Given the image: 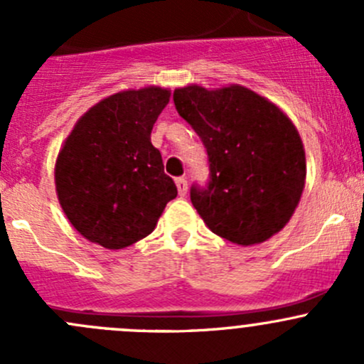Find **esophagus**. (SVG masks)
<instances>
[{"label":"esophagus","mask_w":364,"mask_h":364,"mask_svg":"<svg viewBox=\"0 0 364 364\" xmlns=\"http://www.w3.org/2000/svg\"><path fill=\"white\" fill-rule=\"evenodd\" d=\"M176 186H178L179 196L185 197L186 192H188V181H186L185 178H178V179H176Z\"/></svg>","instance_id":"1"}]
</instances>
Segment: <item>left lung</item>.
Masks as SVG:
<instances>
[{"mask_svg":"<svg viewBox=\"0 0 364 364\" xmlns=\"http://www.w3.org/2000/svg\"><path fill=\"white\" fill-rule=\"evenodd\" d=\"M172 100L208 153V183L190 188L205 225L243 247L284 229L306 176L303 142L291 119L241 86L179 87Z\"/></svg>","mask_w":364,"mask_h":364,"instance_id":"1","label":"left lung"}]
</instances>
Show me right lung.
Here are the masks:
<instances>
[{"mask_svg":"<svg viewBox=\"0 0 364 364\" xmlns=\"http://www.w3.org/2000/svg\"><path fill=\"white\" fill-rule=\"evenodd\" d=\"M167 90L121 91L84 114L56 161L61 208L86 240L119 250L153 232L178 188L151 130Z\"/></svg>","mask_w":364,"mask_h":364,"instance_id":"add662e5","label":"right lung"}]
</instances>
